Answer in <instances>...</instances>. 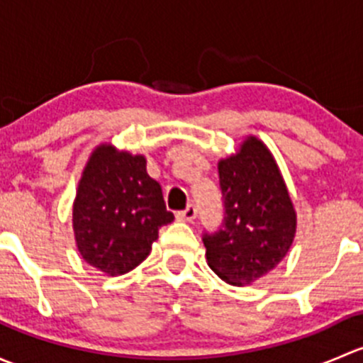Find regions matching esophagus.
<instances>
[{
  "label": "esophagus",
  "instance_id": "esophagus-1",
  "mask_svg": "<svg viewBox=\"0 0 363 363\" xmlns=\"http://www.w3.org/2000/svg\"><path fill=\"white\" fill-rule=\"evenodd\" d=\"M196 214H199V208H196V205L189 203L184 211L177 212V219H181V221H193V219L196 218Z\"/></svg>",
  "mask_w": 363,
  "mask_h": 363
}]
</instances>
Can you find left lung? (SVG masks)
<instances>
[{"instance_id":"left-lung-1","label":"left lung","mask_w":363,"mask_h":363,"mask_svg":"<svg viewBox=\"0 0 363 363\" xmlns=\"http://www.w3.org/2000/svg\"><path fill=\"white\" fill-rule=\"evenodd\" d=\"M225 219L203 232L208 267L235 286L251 284L277 267L295 237L296 216L269 149L251 137L239 155L219 161Z\"/></svg>"}]
</instances>
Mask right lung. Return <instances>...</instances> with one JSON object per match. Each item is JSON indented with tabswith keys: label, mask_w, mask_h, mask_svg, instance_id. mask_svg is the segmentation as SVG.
Returning a JSON list of instances; mask_svg holds the SVG:
<instances>
[{
	"label": "right lung",
	"mask_w": 363,
	"mask_h": 363,
	"mask_svg": "<svg viewBox=\"0 0 363 363\" xmlns=\"http://www.w3.org/2000/svg\"><path fill=\"white\" fill-rule=\"evenodd\" d=\"M174 221L144 156L100 145L80 179L73 202L77 247L89 265L121 276L142 263L161 226Z\"/></svg>",
	"instance_id": "right-lung-1"
}]
</instances>
